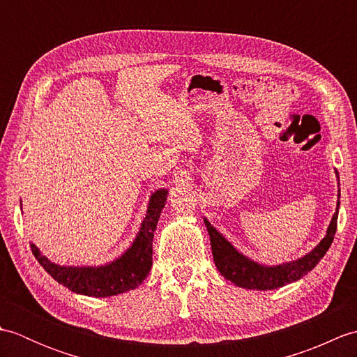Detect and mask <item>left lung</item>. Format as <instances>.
<instances>
[{
    "label": "left lung",
    "mask_w": 357,
    "mask_h": 357,
    "mask_svg": "<svg viewBox=\"0 0 357 357\" xmlns=\"http://www.w3.org/2000/svg\"><path fill=\"white\" fill-rule=\"evenodd\" d=\"M337 196L340 198V190ZM339 206L340 202L337 201V208L331 218L327 234H325V238L312 250V252L305 255L304 257H301V259L280 265H273V267L257 264L252 259H248L247 256L239 253L238 250L207 221V219H204L210 234L211 252H213L216 268L221 271V275L225 279L231 280V282L236 284L238 287L248 288V290H275V288L294 282V280L305 276L308 271H312L317 265V262L322 259L324 255L328 252L337 229Z\"/></svg>",
    "instance_id": "obj_1"
}]
</instances>
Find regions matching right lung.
<instances>
[{"instance_id": "right-lung-1", "label": "right lung", "mask_w": 357, "mask_h": 357, "mask_svg": "<svg viewBox=\"0 0 357 357\" xmlns=\"http://www.w3.org/2000/svg\"><path fill=\"white\" fill-rule=\"evenodd\" d=\"M165 188H159L150 196L147 215L144 218L138 236L132 247L116 261L101 267H64L50 262L40 253L35 244H30L33 256L49 275L78 294L107 298L119 293L135 290L147 278L153 255V233L167 199Z\"/></svg>"}]
</instances>
